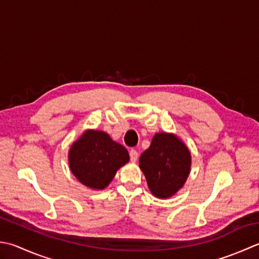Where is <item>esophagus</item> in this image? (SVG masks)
<instances>
[{
    "instance_id": "esophagus-1",
    "label": "esophagus",
    "mask_w": 259,
    "mask_h": 259,
    "mask_svg": "<svg viewBox=\"0 0 259 259\" xmlns=\"http://www.w3.org/2000/svg\"><path fill=\"white\" fill-rule=\"evenodd\" d=\"M129 154H130V159H131V161H134V163H136L137 159H138V156H139L138 151L135 150V149H131Z\"/></svg>"
}]
</instances>
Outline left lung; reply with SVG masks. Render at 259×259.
I'll use <instances>...</instances> for the list:
<instances>
[{"instance_id": "1", "label": "left lung", "mask_w": 259, "mask_h": 259, "mask_svg": "<svg viewBox=\"0 0 259 259\" xmlns=\"http://www.w3.org/2000/svg\"><path fill=\"white\" fill-rule=\"evenodd\" d=\"M191 164L187 146L176 135L168 133H157L139 158L149 191L158 199H168L184 186Z\"/></svg>"}]
</instances>
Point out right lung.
<instances>
[{
    "instance_id": "add662e5",
    "label": "right lung",
    "mask_w": 259,
    "mask_h": 259,
    "mask_svg": "<svg viewBox=\"0 0 259 259\" xmlns=\"http://www.w3.org/2000/svg\"><path fill=\"white\" fill-rule=\"evenodd\" d=\"M129 159L128 150L101 130H85L68 151L73 175L83 185L96 191L104 190Z\"/></svg>"
}]
</instances>
